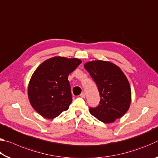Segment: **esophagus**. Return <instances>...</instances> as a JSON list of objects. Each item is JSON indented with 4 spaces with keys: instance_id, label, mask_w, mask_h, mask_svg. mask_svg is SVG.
<instances>
[{
    "instance_id": "obj_1",
    "label": "esophagus",
    "mask_w": 158,
    "mask_h": 158,
    "mask_svg": "<svg viewBox=\"0 0 158 158\" xmlns=\"http://www.w3.org/2000/svg\"><path fill=\"white\" fill-rule=\"evenodd\" d=\"M80 97L82 98H85V94L84 93H81V95H80Z\"/></svg>"
}]
</instances>
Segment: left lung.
Returning a JSON list of instances; mask_svg holds the SVG:
<instances>
[{
    "label": "left lung",
    "mask_w": 158,
    "mask_h": 158,
    "mask_svg": "<svg viewBox=\"0 0 158 158\" xmlns=\"http://www.w3.org/2000/svg\"><path fill=\"white\" fill-rule=\"evenodd\" d=\"M84 68L96 83L100 96L98 106L90 113L99 121L111 123L126 113L131 102V89L127 77L120 68L104 60H93Z\"/></svg>",
    "instance_id": "8db88e82"
}]
</instances>
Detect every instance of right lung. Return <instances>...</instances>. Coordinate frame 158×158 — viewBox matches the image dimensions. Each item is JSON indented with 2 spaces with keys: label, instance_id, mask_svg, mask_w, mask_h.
Listing matches in <instances>:
<instances>
[{
  "label": "right lung",
  "instance_id": "obj_1",
  "mask_svg": "<svg viewBox=\"0 0 158 158\" xmlns=\"http://www.w3.org/2000/svg\"><path fill=\"white\" fill-rule=\"evenodd\" d=\"M81 63L78 58L56 56L39 65L28 88L29 101L37 113L52 119L68 110L73 101L68 76Z\"/></svg>",
  "mask_w": 158,
  "mask_h": 158
}]
</instances>
